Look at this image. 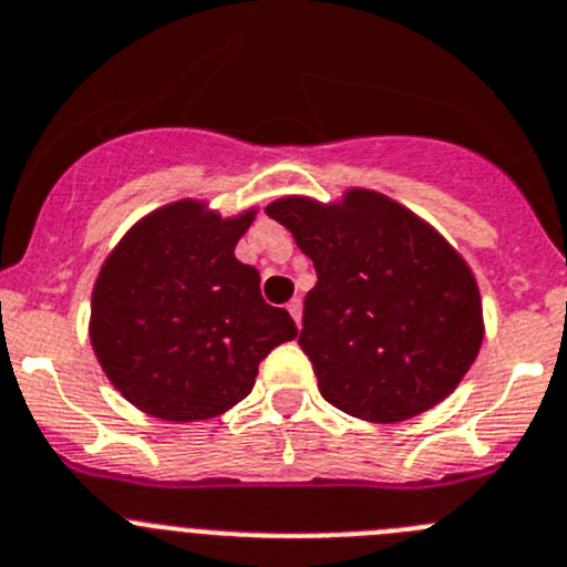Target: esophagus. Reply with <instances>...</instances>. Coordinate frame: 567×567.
<instances>
[{
    "instance_id": "esophagus-1",
    "label": "esophagus",
    "mask_w": 567,
    "mask_h": 567,
    "mask_svg": "<svg viewBox=\"0 0 567 567\" xmlns=\"http://www.w3.org/2000/svg\"><path fill=\"white\" fill-rule=\"evenodd\" d=\"M289 315H292V320H295V326H300V318H303V300L300 298H292L289 300Z\"/></svg>"
}]
</instances>
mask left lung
<instances>
[{
    "mask_svg": "<svg viewBox=\"0 0 567 567\" xmlns=\"http://www.w3.org/2000/svg\"><path fill=\"white\" fill-rule=\"evenodd\" d=\"M267 216L315 261L298 342L326 402L391 424L455 391L484 340L481 295L433 227L373 190L278 199Z\"/></svg>",
    "mask_w": 567,
    "mask_h": 567,
    "instance_id": "left-lung-1",
    "label": "left lung"
}]
</instances>
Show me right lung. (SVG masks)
I'll use <instances>...</instances> for the list:
<instances>
[{"instance_id":"add662e5","label":"right lung","mask_w":567,"mask_h":567,"mask_svg":"<svg viewBox=\"0 0 567 567\" xmlns=\"http://www.w3.org/2000/svg\"><path fill=\"white\" fill-rule=\"evenodd\" d=\"M252 213L221 219L174 202L126 233L97 275L90 337L112 385L165 422H202L256 385L258 365L298 329L236 258Z\"/></svg>"}]
</instances>
